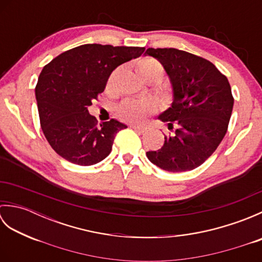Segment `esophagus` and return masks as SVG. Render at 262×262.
<instances>
[{
  "label": "esophagus",
  "mask_w": 262,
  "mask_h": 262,
  "mask_svg": "<svg viewBox=\"0 0 262 262\" xmlns=\"http://www.w3.org/2000/svg\"><path fill=\"white\" fill-rule=\"evenodd\" d=\"M132 128H133V129H134L135 132L140 133V134H144V133H145V132L147 130L146 127H141V126H132Z\"/></svg>",
  "instance_id": "34e87169"
}]
</instances>
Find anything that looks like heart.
<instances>
[{"label": "heart", "mask_w": 262, "mask_h": 262, "mask_svg": "<svg viewBox=\"0 0 262 262\" xmlns=\"http://www.w3.org/2000/svg\"><path fill=\"white\" fill-rule=\"evenodd\" d=\"M136 73L143 81L148 79H160L163 75V66L158 59L153 57H143L137 60ZM113 82L110 77L109 84ZM154 110V104L151 101H134V100H125L117 108V114L122 120L129 122H141L146 115Z\"/></svg>", "instance_id": "1"}]
</instances>
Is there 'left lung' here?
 <instances>
[{
  "instance_id": "1",
  "label": "left lung",
  "mask_w": 262,
  "mask_h": 262,
  "mask_svg": "<svg viewBox=\"0 0 262 262\" xmlns=\"http://www.w3.org/2000/svg\"><path fill=\"white\" fill-rule=\"evenodd\" d=\"M145 56L163 65L172 89V103L158 119L171 136L147 159L169 172L190 171L202 165L226 134L234 100L226 76L209 60L176 48H148Z\"/></svg>"
}]
</instances>
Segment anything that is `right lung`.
I'll list each match as a JSON object with an SVG mask.
<instances>
[{
  "label": "right lung",
  "instance_id": "add662e5",
  "mask_svg": "<svg viewBox=\"0 0 262 262\" xmlns=\"http://www.w3.org/2000/svg\"><path fill=\"white\" fill-rule=\"evenodd\" d=\"M144 51L86 43L62 53L42 69L35 90L39 119L58 155L79 165L97 164L108 157L116 134L127 126L117 119L97 125L88 107L104 91L113 71Z\"/></svg>",
  "mask_w": 262,
  "mask_h": 262
}]
</instances>
